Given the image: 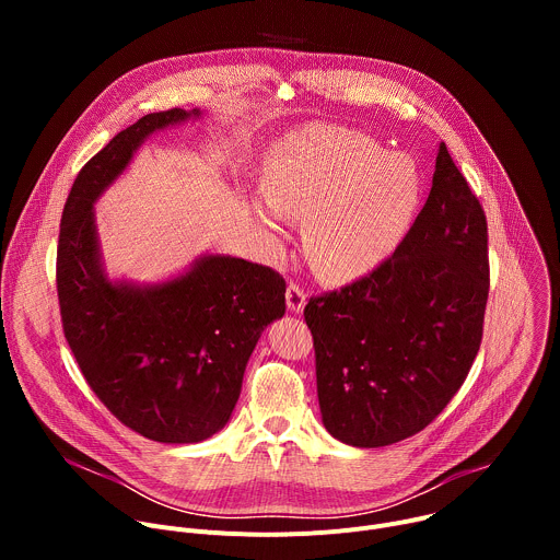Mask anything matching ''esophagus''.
<instances>
[{
    "label": "esophagus",
    "instance_id": "esophagus-1",
    "mask_svg": "<svg viewBox=\"0 0 560 560\" xmlns=\"http://www.w3.org/2000/svg\"><path fill=\"white\" fill-rule=\"evenodd\" d=\"M305 299H307V292H305V288L292 281V283L288 285V292H285V301H288V307H290L292 312H301V310H303V305H305Z\"/></svg>",
    "mask_w": 560,
    "mask_h": 560
}]
</instances>
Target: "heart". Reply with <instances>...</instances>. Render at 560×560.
Returning <instances> with one entry per match:
<instances>
[{
	"label": "heart",
	"mask_w": 560,
	"mask_h": 560,
	"mask_svg": "<svg viewBox=\"0 0 560 560\" xmlns=\"http://www.w3.org/2000/svg\"><path fill=\"white\" fill-rule=\"evenodd\" d=\"M421 195L412 162L363 132L314 126L290 132L266 156L255 219L272 244L281 217L303 219V253L330 281L357 279L385 261L408 232Z\"/></svg>",
	"instance_id": "heart-1"
}]
</instances>
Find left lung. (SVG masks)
Returning <instances> with one entry per match:
<instances>
[{"mask_svg": "<svg viewBox=\"0 0 560 560\" xmlns=\"http://www.w3.org/2000/svg\"><path fill=\"white\" fill-rule=\"evenodd\" d=\"M488 292L486 212L441 143L430 197L394 255L303 310L326 430L381 447L428 428L481 348Z\"/></svg>", "mask_w": 560, "mask_h": 560, "instance_id": "obj_1", "label": "left lung"}]
</instances>
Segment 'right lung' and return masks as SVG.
<instances>
[{"mask_svg":"<svg viewBox=\"0 0 560 560\" xmlns=\"http://www.w3.org/2000/svg\"><path fill=\"white\" fill-rule=\"evenodd\" d=\"M192 115L150 113L117 132L79 171L57 246L61 326L79 370L113 417L159 443H199L228 423L264 328L285 314L283 277L236 257H203L145 288L104 275L93 203L150 132Z\"/></svg>","mask_w":560,"mask_h":560,"instance_id":"add662e5","label":"right lung"}]
</instances>
